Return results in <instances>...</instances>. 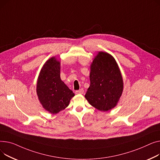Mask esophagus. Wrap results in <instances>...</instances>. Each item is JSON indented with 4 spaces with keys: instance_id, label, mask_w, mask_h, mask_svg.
<instances>
[{
    "instance_id": "esophagus-1",
    "label": "esophagus",
    "mask_w": 160,
    "mask_h": 160,
    "mask_svg": "<svg viewBox=\"0 0 160 160\" xmlns=\"http://www.w3.org/2000/svg\"><path fill=\"white\" fill-rule=\"evenodd\" d=\"M75 93H76V94H82V93H84V90H83V89L81 88V89L79 90H76Z\"/></svg>"
}]
</instances>
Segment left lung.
<instances>
[{
	"instance_id": "obj_1",
	"label": "left lung",
	"mask_w": 160,
	"mask_h": 160,
	"mask_svg": "<svg viewBox=\"0 0 160 160\" xmlns=\"http://www.w3.org/2000/svg\"><path fill=\"white\" fill-rule=\"evenodd\" d=\"M90 81L84 97L92 107L101 112L116 107L123 93V80L113 56L98 52L90 64Z\"/></svg>"
}]
</instances>
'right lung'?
<instances>
[{
	"label": "right lung",
	"instance_id": "obj_1",
	"mask_svg": "<svg viewBox=\"0 0 160 160\" xmlns=\"http://www.w3.org/2000/svg\"><path fill=\"white\" fill-rule=\"evenodd\" d=\"M61 62L55 57L47 60L37 82L36 92L42 107L55 114L67 108L75 96L60 77Z\"/></svg>",
	"mask_w": 160,
	"mask_h": 160
}]
</instances>
